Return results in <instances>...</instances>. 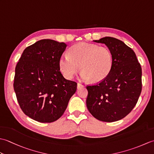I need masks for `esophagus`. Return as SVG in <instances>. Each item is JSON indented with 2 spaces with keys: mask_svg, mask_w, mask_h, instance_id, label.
Segmentation results:
<instances>
[{
  "mask_svg": "<svg viewBox=\"0 0 154 154\" xmlns=\"http://www.w3.org/2000/svg\"><path fill=\"white\" fill-rule=\"evenodd\" d=\"M84 87V85H83L82 84H80V83H77V89H80V88H82V87Z\"/></svg>",
  "mask_w": 154,
  "mask_h": 154,
  "instance_id": "1",
  "label": "esophagus"
}]
</instances>
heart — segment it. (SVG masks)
Here are the masks:
<instances>
[{
    "label": "heart",
    "instance_id": "heart-1",
    "mask_svg": "<svg viewBox=\"0 0 154 154\" xmlns=\"http://www.w3.org/2000/svg\"><path fill=\"white\" fill-rule=\"evenodd\" d=\"M59 67L63 76L71 79L79 69L80 79L99 83L109 76L113 67V56L106 47L95 44L80 43L69 49L68 54H63L59 60Z\"/></svg>",
    "mask_w": 154,
    "mask_h": 154
}]
</instances>
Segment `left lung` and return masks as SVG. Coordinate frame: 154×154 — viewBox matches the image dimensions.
<instances>
[{"instance_id":"left-lung-1","label":"left lung","mask_w":154,"mask_h":154,"mask_svg":"<svg viewBox=\"0 0 154 154\" xmlns=\"http://www.w3.org/2000/svg\"><path fill=\"white\" fill-rule=\"evenodd\" d=\"M113 56V67L105 79L87 86L86 103L90 113L100 121L115 122L127 116L135 106L142 91V68L131 48L122 41L104 37Z\"/></svg>"}]
</instances>
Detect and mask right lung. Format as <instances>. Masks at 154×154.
I'll list each match as a JSON object with an SVG mask.
<instances>
[{"label":"right lung","mask_w":154,"mask_h":154,"mask_svg":"<svg viewBox=\"0 0 154 154\" xmlns=\"http://www.w3.org/2000/svg\"><path fill=\"white\" fill-rule=\"evenodd\" d=\"M63 42L44 39L27 47L15 69L14 89L23 112L35 121L52 122L63 115L77 83L65 79L59 60Z\"/></svg>","instance_id":"right-lung-1"}]
</instances>
